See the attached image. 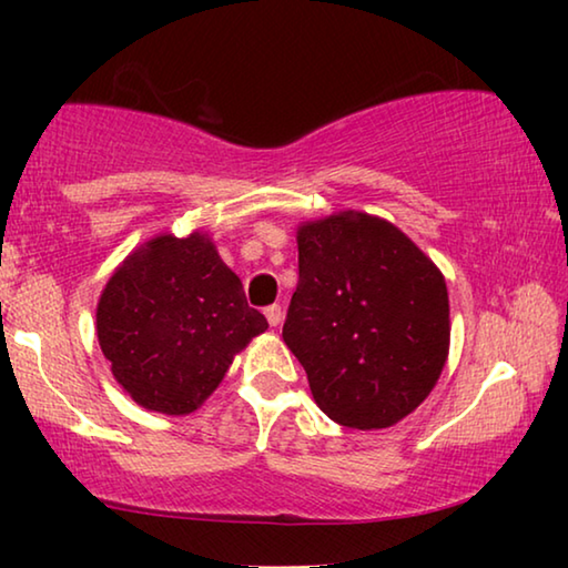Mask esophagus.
Wrapping results in <instances>:
<instances>
[{"label": "esophagus", "instance_id": "1", "mask_svg": "<svg viewBox=\"0 0 568 568\" xmlns=\"http://www.w3.org/2000/svg\"><path fill=\"white\" fill-rule=\"evenodd\" d=\"M265 318H267V323L273 325H281L283 323V311H281V305H267L265 307Z\"/></svg>", "mask_w": 568, "mask_h": 568}]
</instances>
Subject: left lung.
Listing matches in <instances>:
<instances>
[{
	"mask_svg": "<svg viewBox=\"0 0 568 568\" xmlns=\"http://www.w3.org/2000/svg\"><path fill=\"white\" fill-rule=\"evenodd\" d=\"M448 338L444 275L396 225L348 210L297 230L283 341L331 420L371 430L408 416L436 386Z\"/></svg>",
	"mask_w": 568,
	"mask_h": 568,
	"instance_id": "8db88e82",
	"label": "left lung"
}]
</instances>
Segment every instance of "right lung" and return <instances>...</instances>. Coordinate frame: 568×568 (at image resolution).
<instances>
[{"mask_svg":"<svg viewBox=\"0 0 568 568\" xmlns=\"http://www.w3.org/2000/svg\"><path fill=\"white\" fill-rule=\"evenodd\" d=\"M267 328L240 277L205 235H160L124 261L98 305V338L132 400L182 416L195 410Z\"/></svg>","mask_w":568,"mask_h":568,"instance_id":"obj_1","label":"right lung"}]
</instances>
